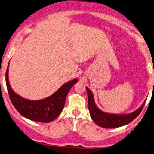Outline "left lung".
Masks as SVG:
<instances>
[{"label": "left lung", "mask_w": 154, "mask_h": 154, "mask_svg": "<svg viewBox=\"0 0 154 154\" xmlns=\"http://www.w3.org/2000/svg\"><path fill=\"white\" fill-rule=\"evenodd\" d=\"M88 101V109L90 116L93 121L98 126L103 128H117L129 124L139 116L145 105L146 101L143 102L140 107L134 112L129 114H113V113L104 112L99 109L96 105L93 93L88 88L86 87Z\"/></svg>", "instance_id": "left-lung-1"}]
</instances>
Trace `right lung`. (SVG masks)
Masks as SVG:
<instances>
[{
	"instance_id": "right-lung-1",
	"label": "right lung",
	"mask_w": 154,
	"mask_h": 154,
	"mask_svg": "<svg viewBox=\"0 0 154 154\" xmlns=\"http://www.w3.org/2000/svg\"><path fill=\"white\" fill-rule=\"evenodd\" d=\"M8 66L6 72V82L11 103L23 117L37 122L49 123L58 117L63 110L69 91L78 81L77 78L69 81L52 95L45 99L29 100L18 95L12 90L8 81Z\"/></svg>"
}]
</instances>
